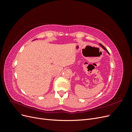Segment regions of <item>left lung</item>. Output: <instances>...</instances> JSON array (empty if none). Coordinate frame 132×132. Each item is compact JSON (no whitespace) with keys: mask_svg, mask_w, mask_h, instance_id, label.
Wrapping results in <instances>:
<instances>
[{"mask_svg":"<svg viewBox=\"0 0 132 132\" xmlns=\"http://www.w3.org/2000/svg\"><path fill=\"white\" fill-rule=\"evenodd\" d=\"M99 45H100V46H101V47L102 48H103V50H105V51H106L108 53H109V54H110V53H109V51H107V49L106 48H105V47L104 46H103V45H102V44H101V43H99Z\"/></svg>","mask_w":132,"mask_h":132,"instance_id":"obj_1","label":"left lung"}]
</instances>
